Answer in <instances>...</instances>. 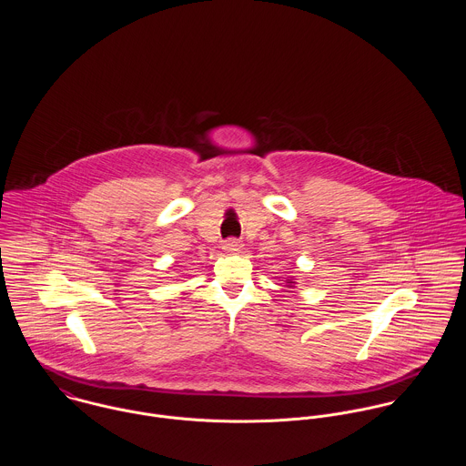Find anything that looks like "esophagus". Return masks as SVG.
Masks as SVG:
<instances>
[{
	"label": "esophagus",
	"instance_id": "obj_1",
	"mask_svg": "<svg viewBox=\"0 0 466 466\" xmlns=\"http://www.w3.org/2000/svg\"><path fill=\"white\" fill-rule=\"evenodd\" d=\"M242 248H244V244H242L240 240H237V238H228V240L222 244V249H224L226 253H240Z\"/></svg>",
	"mask_w": 466,
	"mask_h": 466
}]
</instances>
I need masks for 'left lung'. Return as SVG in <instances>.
<instances>
[{"label": "left lung", "instance_id": "left-lung-1", "mask_svg": "<svg viewBox=\"0 0 466 466\" xmlns=\"http://www.w3.org/2000/svg\"><path fill=\"white\" fill-rule=\"evenodd\" d=\"M287 283H289V287H292V283H294V281H292V279H287Z\"/></svg>", "mask_w": 466, "mask_h": 466}]
</instances>
